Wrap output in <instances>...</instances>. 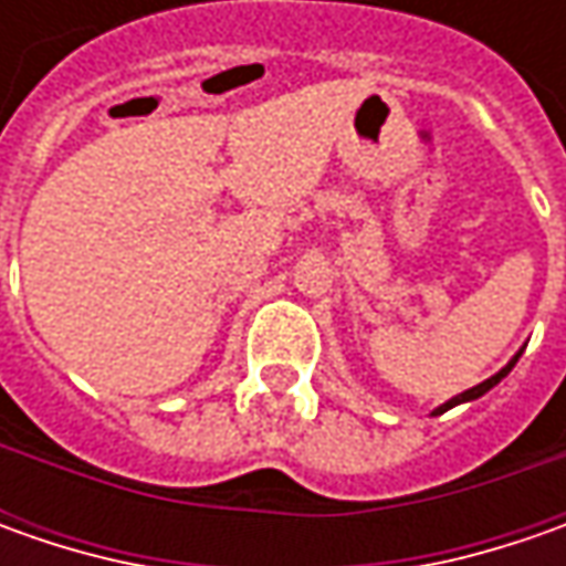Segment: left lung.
I'll return each instance as SVG.
<instances>
[{
    "mask_svg": "<svg viewBox=\"0 0 566 566\" xmlns=\"http://www.w3.org/2000/svg\"><path fill=\"white\" fill-rule=\"evenodd\" d=\"M520 356H523V349H520V353H516V356H513V359L507 361V365H504V368H501L497 375H491L489 380H482V384H475V387H469V390H463V394H457V397H450V400L441 402V406H438V409H434L431 416H441V412H447V409H453V406H460V402H472V400H479V397H485V394H489V390H491V387H494V384H501V380H504V378H507V375H511V368H513V365H516V359H520Z\"/></svg>",
    "mask_w": 566,
    "mask_h": 566,
    "instance_id": "left-lung-1",
    "label": "left lung"
}]
</instances>
